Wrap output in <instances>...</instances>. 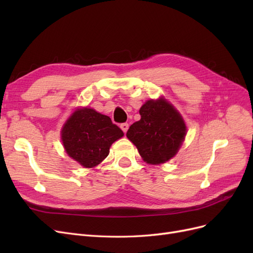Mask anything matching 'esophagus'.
<instances>
[{
    "label": "esophagus",
    "instance_id": "34e87169",
    "mask_svg": "<svg viewBox=\"0 0 253 253\" xmlns=\"http://www.w3.org/2000/svg\"><path fill=\"white\" fill-rule=\"evenodd\" d=\"M120 127L122 131H124V133H126V131L128 129V124H126V122H125V124H121Z\"/></svg>",
    "mask_w": 253,
    "mask_h": 253
}]
</instances>
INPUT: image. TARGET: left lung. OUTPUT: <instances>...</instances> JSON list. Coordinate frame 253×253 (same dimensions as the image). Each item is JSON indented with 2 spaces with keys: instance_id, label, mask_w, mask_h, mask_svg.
I'll return each mask as SVG.
<instances>
[{
  "instance_id": "left-lung-1",
  "label": "left lung",
  "mask_w": 253,
  "mask_h": 253,
  "mask_svg": "<svg viewBox=\"0 0 253 253\" xmlns=\"http://www.w3.org/2000/svg\"><path fill=\"white\" fill-rule=\"evenodd\" d=\"M140 120L129 126L126 137L147 164L160 165L173 158L185 140L187 126L181 115L164 97L148 100L139 110Z\"/></svg>"
}]
</instances>
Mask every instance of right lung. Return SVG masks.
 Returning a JSON list of instances; mask_svg holds the SVG:
<instances>
[{"mask_svg":"<svg viewBox=\"0 0 253 253\" xmlns=\"http://www.w3.org/2000/svg\"><path fill=\"white\" fill-rule=\"evenodd\" d=\"M124 136L109 116L93 109H77L61 129L67 155L84 168H94L109 155L110 148Z\"/></svg>","mask_w":253,"mask_h":253,"instance_id":"1","label":"right lung"}]
</instances>
